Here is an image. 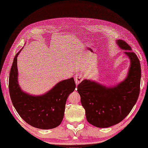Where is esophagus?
I'll use <instances>...</instances> for the list:
<instances>
[{
  "label": "esophagus",
  "mask_w": 148,
  "mask_h": 148,
  "mask_svg": "<svg viewBox=\"0 0 148 148\" xmlns=\"http://www.w3.org/2000/svg\"><path fill=\"white\" fill-rule=\"evenodd\" d=\"M74 79H75V83L77 85H78V84H79L80 83L82 82V81L83 79V75L81 73H78L76 75H75V77H74Z\"/></svg>",
  "instance_id": "obj_1"
}]
</instances>
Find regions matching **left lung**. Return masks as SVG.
Wrapping results in <instances>:
<instances>
[{
    "mask_svg": "<svg viewBox=\"0 0 148 148\" xmlns=\"http://www.w3.org/2000/svg\"><path fill=\"white\" fill-rule=\"evenodd\" d=\"M130 59L127 75L113 86H106L85 79L78 85V92L88 122L98 128H107L120 123L130 112L140 94L141 65L137 56L123 40L116 41Z\"/></svg>",
    "mask_w": 148,
    "mask_h": 148,
    "instance_id": "left-lung-1",
    "label": "left lung"
}]
</instances>
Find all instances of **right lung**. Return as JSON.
<instances>
[{"mask_svg": "<svg viewBox=\"0 0 148 148\" xmlns=\"http://www.w3.org/2000/svg\"><path fill=\"white\" fill-rule=\"evenodd\" d=\"M23 47L15 56L10 72L8 88L12 104L20 117L31 126L44 130L54 128L63 120L66 99L76 87L74 78L59 82L41 95L25 92L18 83L17 67V57Z\"/></svg>", "mask_w": 148, "mask_h": 148, "instance_id": "right-lung-1", "label": "right lung"}]
</instances>
